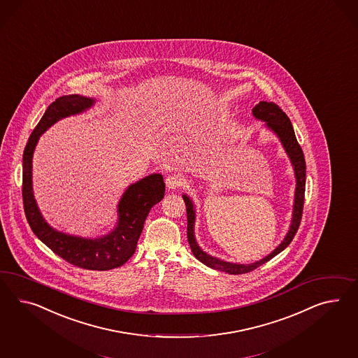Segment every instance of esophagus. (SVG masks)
<instances>
[{"instance_id":"1","label":"esophagus","mask_w":358,"mask_h":358,"mask_svg":"<svg viewBox=\"0 0 358 358\" xmlns=\"http://www.w3.org/2000/svg\"><path fill=\"white\" fill-rule=\"evenodd\" d=\"M184 184V178L178 174H171L165 178V186L169 189V190H174V189H178L181 185Z\"/></svg>"}]
</instances>
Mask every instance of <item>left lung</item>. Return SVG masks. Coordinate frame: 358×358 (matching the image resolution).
<instances>
[{
	"instance_id": "left-lung-1",
	"label": "left lung",
	"mask_w": 358,
	"mask_h": 358,
	"mask_svg": "<svg viewBox=\"0 0 358 358\" xmlns=\"http://www.w3.org/2000/svg\"><path fill=\"white\" fill-rule=\"evenodd\" d=\"M252 116L257 120L264 122V127H267L270 131H272L275 136L279 138L281 145L285 151V154L289 157L290 164L293 166V172L296 177V190H294V201H293V211H292V220H290L289 229L285 234L284 240L276 246L275 250L262 258L259 261L254 263H233V262L222 261L216 257H213L210 254L204 252L203 249L198 245L196 238H195V219H196V213H195V206H194L193 199L187 195L182 194L185 206H186V213H187V241L192 248L194 257L199 262H202L207 267L213 270L222 271L231 275H240V273H246L250 271L258 268L266 262L270 261L273 257H276L279 252H282L288 245H289L294 234L297 232L300 227L301 216H302V208H303V201H305V184H306V164H305V157L301 148L297 138L294 134L293 126L290 122L289 117L287 116L279 106L275 103H267V101H259V104L252 108Z\"/></svg>"
}]
</instances>
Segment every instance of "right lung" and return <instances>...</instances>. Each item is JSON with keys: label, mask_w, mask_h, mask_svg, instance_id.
I'll return each instance as SVG.
<instances>
[{"label": "right lung", "mask_w": 358, "mask_h": 358, "mask_svg": "<svg viewBox=\"0 0 358 358\" xmlns=\"http://www.w3.org/2000/svg\"><path fill=\"white\" fill-rule=\"evenodd\" d=\"M96 99L82 95H65L53 101L32 131L23 152V204L32 232L40 241L62 259L86 270L117 268L136 252V242L143 231L150 210L164 198L163 176L152 173L129 185L117 204V222L110 232L94 238L59 232L50 227L40 213L32 189V157L40 136L50 126L66 117L80 115L95 106Z\"/></svg>", "instance_id": "obj_1"}]
</instances>
